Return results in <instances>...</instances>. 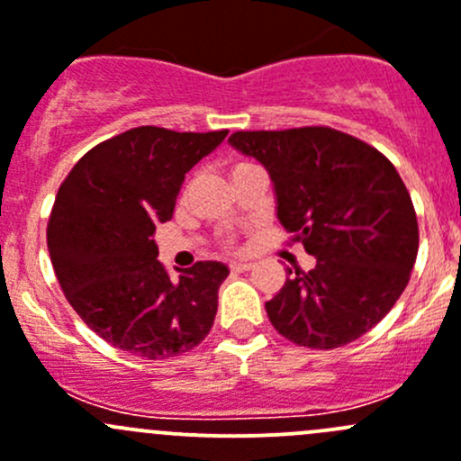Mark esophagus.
<instances>
[{
    "label": "esophagus",
    "instance_id": "34e87169",
    "mask_svg": "<svg viewBox=\"0 0 461 461\" xmlns=\"http://www.w3.org/2000/svg\"><path fill=\"white\" fill-rule=\"evenodd\" d=\"M230 268L237 273H244V271H250V268H253V262H246V259H241V262H232Z\"/></svg>",
    "mask_w": 461,
    "mask_h": 461
}]
</instances>
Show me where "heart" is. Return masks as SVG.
<instances>
[{
  "label": "heart",
  "mask_w": 461,
  "mask_h": 461,
  "mask_svg": "<svg viewBox=\"0 0 461 461\" xmlns=\"http://www.w3.org/2000/svg\"><path fill=\"white\" fill-rule=\"evenodd\" d=\"M240 166H246V163H237V166H235V167H240Z\"/></svg>",
  "instance_id": "heart-1"
}]
</instances>
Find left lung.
<instances>
[{
    "instance_id": "8db88e82",
    "label": "left lung",
    "mask_w": 461,
    "mask_h": 461,
    "mask_svg": "<svg viewBox=\"0 0 461 461\" xmlns=\"http://www.w3.org/2000/svg\"><path fill=\"white\" fill-rule=\"evenodd\" d=\"M229 143L262 163L277 220L316 258L268 300L271 325L313 349L361 339L394 307L417 259V215L396 167L331 127L235 131Z\"/></svg>"
}]
</instances>
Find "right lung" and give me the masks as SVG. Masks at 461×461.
<instances>
[{"mask_svg":"<svg viewBox=\"0 0 461 461\" xmlns=\"http://www.w3.org/2000/svg\"><path fill=\"white\" fill-rule=\"evenodd\" d=\"M226 134L134 127L89 149L58 190L47 229L58 282L113 348L158 361L211 331L229 267L197 262L172 280L152 235L172 220L185 175Z\"/></svg>","mask_w":461,"mask_h":461,"instance_id":"right-lung-1","label":"right lung"}]
</instances>
